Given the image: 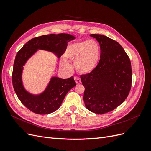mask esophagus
<instances>
[{
    "mask_svg": "<svg viewBox=\"0 0 151 151\" xmlns=\"http://www.w3.org/2000/svg\"><path fill=\"white\" fill-rule=\"evenodd\" d=\"M74 80H75V81H76V83L77 84H79L81 83V80L79 78V77H74Z\"/></svg>",
    "mask_w": 151,
    "mask_h": 151,
    "instance_id": "obj_1",
    "label": "esophagus"
}]
</instances>
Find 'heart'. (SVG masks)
<instances>
[{"mask_svg": "<svg viewBox=\"0 0 151 151\" xmlns=\"http://www.w3.org/2000/svg\"><path fill=\"white\" fill-rule=\"evenodd\" d=\"M100 57V47L94 40L72 43L67 47L64 57L68 60L74 62L76 70L80 74H88L92 72L98 65ZM61 65L69 68L67 61L62 60Z\"/></svg>", "mask_w": 151, "mask_h": 151, "instance_id": "b5f03b06", "label": "heart"}]
</instances>
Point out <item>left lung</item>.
I'll return each mask as SVG.
<instances>
[{
  "instance_id": "1",
  "label": "left lung",
  "mask_w": 151,
  "mask_h": 151,
  "mask_svg": "<svg viewBox=\"0 0 151 151\" xmlns=\"http://www.w3.org/2000/svg\"><path fill=\"white\" fill-rule=\"evenodd\" d=\"M99 43L100 60L89 74L82 75L84 86V101L86 108L96 114H103L120 105L131 89L130 60L121 45L106 36L90 35Z\"/></svg>"
}]
</instances>
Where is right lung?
<instances>
[{
	"mask_svg": "<svg viewBox=\"0 0 151 151\" xmlns=\"http://www.w3.org/2000/svg\"><path fill=\"white\" fill-rule=\"evenodd\" d=\"M75 38L74 36L65 33L43 35L29 40L17 53L12 76L13 88L21 102L30 111L40 115L55 111L61 106L67 93L76 84L73 77L63 79L52 76L42 93L32 94L24 88L22 83L23 66L38 50L52 52L60 58L65 51L67 43Z\"/></svg>",
	"mask_w": 151,
	"mask_h": 151,
	"instance_id": "1",
	"label": "right lung"
}]
</instances>
